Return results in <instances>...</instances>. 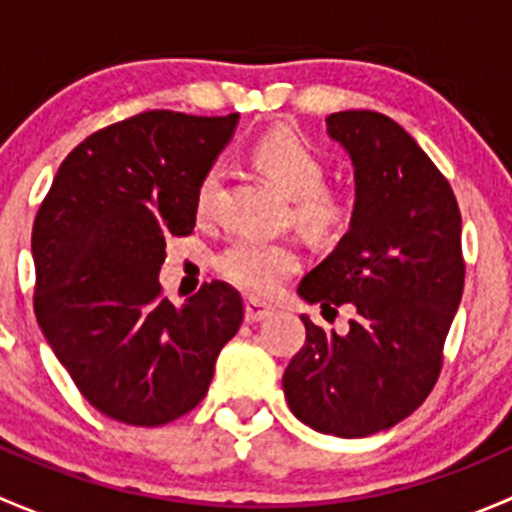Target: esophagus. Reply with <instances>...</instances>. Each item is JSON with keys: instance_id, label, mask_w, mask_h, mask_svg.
<instances>
[{"instance_id": "esophagus-1", "label": "esophagus", "mask_w": 512, "mask_h": 512, "mask_svg": "<svg viewBox=\"0 0 512 512\" xmlns=\"http://www.w3.org/2000/svg\"><path fill=\"white\" fill-rule=\"evenodd\" d=\"M272 312H275V307H272V304H267V302H260V299H252L250 297L245 302V319L250 324L262 322V319L270 317Z\"/></svg>"}]
</instances>
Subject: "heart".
<instances>
[{"label": "heart", "instance_id": "b5f03b06", "mask_svg": "<svg viewBox=\"0 0 512 512\" xmlns=\"http://www.w3.org/2000/svg\"><path fill=\"white\" fill-rule=\"evenodd\" d=\"M252 158L257 168L270 175L282 193L292 198V218L304 232L312 237H334L352 223V193L324 185L327 160L307 141L292 133H272L257 143ZM218 195L220 168H210L195 193V210L200 218L215 213ZM215 265L235 287L252 294H270L299 270V252L289 242L240 235L220 250Z\"/></svg>", "mask_w": 512, "mask_h": 512}]
</instances>
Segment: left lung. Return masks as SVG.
<instances>
[{
	"label": "left lung",
	"mask_w": 512,
	"mask_h": 512,
	"mask_svg": "<svg viewBox=\"0 0 512 512\" xmlns=\"http://www.w3.org/2000/svg\"><path fill=\"white\" fill-rule=\"evenodd\" d=\"M327 133L352 158L354 218L297 294L356 314L347 334L302 314L307 342L282 386L309 428L364 438L414 414L436 384L466 280L461 213L441 170L384 113H332Z\"/></svg>",
	"instance_id": "left-lung-1"
}]
</instances>
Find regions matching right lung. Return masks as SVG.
Listing matches in <instances>:
<instances>
[{
  "label": "right lung",
  "instance_id": "obj_1",
  "mask_svg": "<svg viewBox=\"0 0 512 512\" xmlns=\"http://www.w3.org/2000/svg\"><path fill=\"white\" fill-rule=\"evenodd\" d=\"M240 113L146 111L101 128L59 165L36 213L34 312L94 409L163 426L208 394L242 297L210 282L175 307L158 282L170 235L195 227V193Z\"/></svg>",
  "mask_w": 512,
  "mask_h": 512
}]
</instances>
